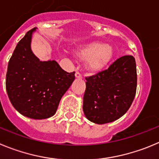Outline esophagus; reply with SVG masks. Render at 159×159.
Returning a JSON list of instances; mask_svg holds the SVG:
<instances>
[{
	"mask_svg": "<svg viewBox=\"0 0 159 159\" xmlns=\"http://www.w3.org/2000/svg\"><path fill=\"white\" fill-rule=\"evenodd\" d=\"M75 77H76V78H79V79L82 78V75H81L79 72L75 73Z\"/></svg>",
	"mask_w": 159,
	"mask_h": 159,
	"instance_id": "esophagus-1",
	"label": "esophagus"
}]
</instances>
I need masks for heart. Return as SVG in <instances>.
I'll use <instances>...</instances> for the list:
<instances>
[{"mask_svg":"<svg viewBox=\"0 0 159 159\" xmlns=\"http://www.w3.org/2000/svg\"><path fill=\"white\" fill-rule=\"evenodd\" d=\"M75 56L80 61L85 62V67L89 72L103 70L114 57V48L111 44L99 41L89 43L78 48Z\"/></svg>","mask_w":159,"mask_h":159,"instance_id":"heart-1","label":"heart"}]
</instances>
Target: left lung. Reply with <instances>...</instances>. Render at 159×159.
Masks as SVG:
<instances>
[{
    "instance_id": "8db88e82",
    "label": "left lung",
    "mask_w": 159,
    "mask_h": 159,
    "mask_svg": "<svg viewBox=\"0 0 159 159\" xmlns=\"http://www.w3.org/2000/svg\"><path fill=\"white\" fill-rule=\"evenodd\" d=\"M85 80V117L96 124L112 122L126 113L134 100L137 84L134 57L121 56L108 69Z\"/></svg>"
}]
</instances>
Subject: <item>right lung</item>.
Returning <instances> with one entry per match:
<instances>
[{"mask_svg": "<svg viewBox=\"0 0 159 159\" xmlns=\"http://www.w3.org/2000/svg\"><path fill=\"white\" fill-rule=\"evenodd\" d=\"M28 31L8 62L6 90L15 109L33 119H44L56 112L62 96L75 80V72L63 70L55 60L40 61L30 48Z\"/></svg>", "mask_w": 159, "mask_h": 159, "instance_id": "right-lung-1", "label": "right lung"}]
</instances>
